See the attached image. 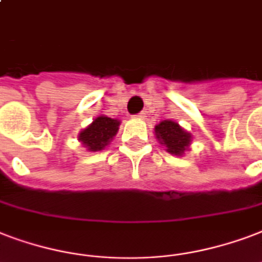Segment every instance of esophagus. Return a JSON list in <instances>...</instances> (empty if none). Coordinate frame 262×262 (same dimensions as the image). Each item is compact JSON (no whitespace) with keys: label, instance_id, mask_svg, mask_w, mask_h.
I'll list each match as a JSON object with an SVG mask.
<instances>
[{"label":"esophagus","instance_id":"34e87169","mask_svg":"<svg viewBox=\"0 0 262 262\" xmlns=\"http://www.w3.org/2000/svg\"><path fill=\"white\" fill-rule=\"evenodd\" d=\"M135 118H136V119H144L145 114L144 113H140V114H137V115H135Z\"/></svg>","mask_w":262,"mask_h":262}]
</instances>
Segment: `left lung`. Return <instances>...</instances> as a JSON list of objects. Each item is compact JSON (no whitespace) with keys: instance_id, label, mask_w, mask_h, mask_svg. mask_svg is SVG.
I'll return each mask as SVG.
<instances>
[{"instance_id":"left-lung-1","label":"left lung","mask_w":262,"mask_h":262,"mask_svg":"<svg viewBox=\"0 0 262 262\" xmlns=\"http://www.w3.org/2000/svg\"><path fill=\"white\" fill-rule=\"evenodd\" d=\"M155 136L171 155L181 157L189 148L192 136L174 121H162L155 126Z\"/></svg>"}]
</instances>
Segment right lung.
Returning a JSON list of instances; mask_svg holds the SVG:
<instances>
[{
  "mask_svg": "<svg viewBox=\"0 0 262 262\" xmlns=\"http://www.w3.org/2000/svg\"><path fill=\"white\" fill-rule=\"evenodd\" d=\"M119 123L121 122L118 119L100 115L79 133L78 140L82 143L83 147H86L88 151H101L117 135Z\"/></svg>",
  "mask_w": 262,
  "mask_h": 262,
  "instance_id": "add662e5",
  "label": "right lung"
}]
</instances>
